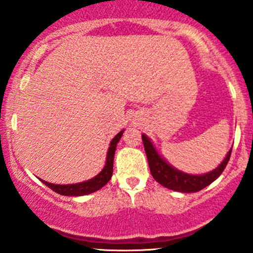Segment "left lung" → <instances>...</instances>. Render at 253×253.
<instances>
[{"mask_svg": "<svg viewBox=\"0 0 253 253\" xmlns=\"http://www.w3.org/2000/svg\"><path fill=\"white\" fill-rule=\"evenodd\" d=\"M141 138H143L145 152H146L151 175L153 176V178L168 189L181 191V193H196L215 181L225 170L232 152V150H229L221 164L211 172L203 173V175H190V173L182 172L167 163L163 157L157 152L156 147L146 135L143 134Z\"/></svg>", "mask_w": 253, "mask_h": 253, "instance_id": "8db88e82", "label": "left lung"}]
</instances>
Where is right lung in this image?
I'll use <instances>...</instances> for the list:
<instances>
[{
	"label": "right lung",
	"mask_w": 253,
	"mask_h": 253,
	"mask_svg": "<svg viewBox=\"0 0 253 253\" xmlns=\"http://www.w3.org/2000/svg\"><path fill=\"white\" fill-rule=\"evenodd\" d=\"M123 133L124 130L119 132L118 134L113 138V140L110 141V146L108 149V152H107V159L104 168L98 175L94 177V178L85 182L75 183V184H53V183H48L46 181H42V179H40V181H42L46 187L51 188V189L56 191L57 194H60V195L64 196H82L101 189V188H102L103 185H106L107 183L109 182V179L112 178L113 162H114L115 150H117V144L121 139V136H123Z\"/></svg>",
	"instance_id": "right-lung-1"
}]
</instances>
